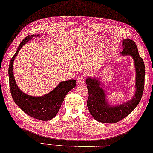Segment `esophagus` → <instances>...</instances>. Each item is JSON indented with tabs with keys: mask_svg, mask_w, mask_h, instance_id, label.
Masks as SVG:
<instances>
[{
	"mask_svg": "<svg viewBox=\"0 0 153 153\" xmlns=\"http://www.w3.org/2000/svg\"><path fill=\"white\" fill-rule=\"evenodd\" d=\"M78 82L79 85H85V77L83 76H80L79 77L78 79Z\"/></svg>",
	"mask_w": 153,
	"mask_h": 153,
	"instance_id": "1",
	"label": "esophagus"
}]
</instances>
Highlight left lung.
I'll use <instances>...</instances> for the list:
<instances>
[{"label":"left lung","instance_id":"obj_1","mask_svg":"<svg viewBox=\"0 0 153 153\" xmlns=\"http://www.w3.org/2000/svg\"><path fill=\"white\" fill-rule=\"evenodd\" d=\"M123 50L121 56H131L134 61L136 69V92L130 100L117 106H111L106 97L105 91L102 88L100 79L88 77V100L87 105L91 115L99 122L114 123L121 121L134 110L140 102L144 90L145 64L143 60L139 56L136 43L129 39L122 41Z\"/></svg>","mask_w":153,"mask_h":153}]
</instances>
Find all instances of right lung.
Listing matches in <instances>:
<instances>
[{
	"label": "right lung",
	"instance_id": "1",
	"mask_svg": "<svg viewBox=\"0 0 153 153\" xmlns=\"http://www.w3.org/2000/svg\"><path fill=\"white\" fill-rule=\"evenodd\" d=\"M36 36H39V34L28 35L25 37L19 45L16 53L11 59L8 68L10 89L15 103L25 113L36 119L49 121L57 114L65 95L69 91L76 86V80L62 81L49 93L39 97L31 96L25 94L18 88L15 80L13 73V65L14 60L21 48L32 38Z\"/></svg>",
	"mask_w": 153,
	"mask_h": 153
}]
</instances>
